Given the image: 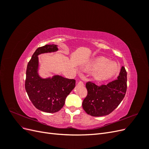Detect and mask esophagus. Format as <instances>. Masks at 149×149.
I'll use <instances>...</instances> for the list:
<instances>
[{
    "mask_svg": "<svg viewBox=\"0 0 149 149\" xmlns=\"http://www.w3.org/2000/svg\"><path fill=\"white\" fill-rule=\"evenodd\" d=\"M78 84H79V85H83L84 83L82 81H79L78 82Z\"/></svg>",
    "mask_w": 149,
    "mask_h": 149,
    "instance_id": "obj_1",
    "label": "esophagus"
}]
</instances>
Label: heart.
Instances as JSON below:
<instances>
[{"instance_id":"b5f03b06","label":"heart","mask_w":149,"mask_h":149,"mask_svg":"<svg viewBox=\"0 0 149 149\" xmlns=\"http://www.w3.org/2000/svg\"><path fill=\"white\" fill-rule=\"evenodd\" d=\"M84 71H92L94 79L103 81L111 79L119 71L118 65L115 62L110 61L104 57H98L90 61L83 67Z\"/></svg>"}]
</instances>
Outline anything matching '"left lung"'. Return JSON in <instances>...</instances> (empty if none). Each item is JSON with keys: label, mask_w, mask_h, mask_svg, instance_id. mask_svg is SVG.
I'll return each instance as SVG.
<instances>
[{"label": "left lung", "mask_w": 149, "mask_h": 149, "mask_svg": "<svg viewBox=\"0 0 149 149\" xmlns=\"http://www.w3.org/2000/svg\"><path fill=\"white\" fill-rule=\"evenodd\" d=\"M86 88L88 94L82 104L85 112L94 117L108 115L119 105L125 96L127 72L123 66L117 79L101 86L88 81Z\"/></svg>", "instance_id": "obj_1"}]
</instances>
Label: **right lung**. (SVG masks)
I'll return each mask as SVG.
<instances>
[{"instance_id":"1","label":"right lung","mask_w":149,"mask_h":149,"mask_svg":"<svg viewBox=\"0 0 149 149\" xmlns=\"http://www.w3.org/2000/svg\"><path fill=\"white\" fill-rule=\"evenodd\" d=\"M55 45H46L38 48L28 63L25 83L29 97L37 109L48 113L59 111L65 104L67 96L75 86V79L59 75L52 78L42 79L37 73L38 55L41 53L56 52Z\"/></svg>"}]
</instances>
